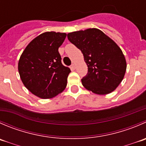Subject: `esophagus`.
Returning a JSON list of instances; mask_svg holds the SVG:
<instances>
[{
	"label": "esophagus",
	"instance_id": "34e87169",
	"mask_svg": "<svg viewBox=\"0 0 146 146\" xmlns=\"http://www.w3.org/2000/svg\"><path fill=\"white\" fill-rule=\"evenodd\" d=\"M70 69H71V70H75V69H76V65L74 64V63H73V64H72L71 66H70Z\"/></svg>",
	"mask_w": 146,
	"mask_h": 146
}]
</instances>
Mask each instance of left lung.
Listing matches in <instances>:
<instances>
[{
	"instance_id": "obj_1",
	"label": "left lung",
	"mask_w": 146,
	"mask_h": 146,
	"mask_svg": "<svg viewBox=\"0 0 146 146\" xmlns=\"http://www.w3.org/2000/svg\"><path fill=\"white\" fill-rule=\"evenodd\" d=\"M68 38L81 50L88 73L81 79L85 88L98 95L116 89L126 71V60L119 46L98 28L68 33Z\"/></svg>"
}]
</instances>
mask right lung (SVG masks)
<instances>
[{
  "label": "right lung",
  "instance_id": "1",
  "mask_svg": "<svg viewBox=\"0 0 146 146\" xmlns=\"http://www.w3.org/2000/svg\"><path fill=\"white\" fill-rule=\"evenodd\" d=\"M67 34L45 32L31 40L21 54L18 72L25 87L37 97L52 98L62 93L70 73L63 66L58 48Z\"/></svg>",
  "mask_w": 146,
  "mask_h": 146
}]
</instances>
